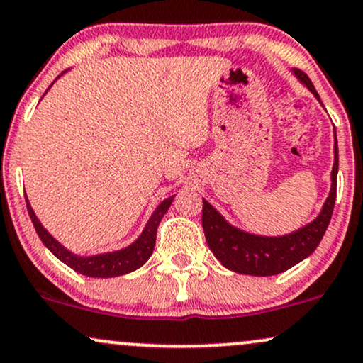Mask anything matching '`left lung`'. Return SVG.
<instances>
[{
  "instance_id": "obj_1",
  "label": "left lung",
  "mask_w": 363,
  "mask_h": 363,
  "mask_svg": "<svg viewBox=\"0 0 363 363\" xmlns=\"http://www.w3.org/2000/svg\"><path fill=\"white\" fill-rule=\"evenodd\" d=\"M296 74L319 100L316 88L313 86L308 74L302 71H296ZM336 177H338V144L335 140V164L333 172H331L333 183H331L330 197H328L321 214L306 228L280 238H265L242 233L225 223L224 217L203 200L202 228L208 248L225 268L236 272V274L270 277L289 270L304 258H308L325 236L335 208Z\"/></svg>"
}]
</instances>
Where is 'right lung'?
I'll return each instance as SVG.
<instances>
[{
	"instance_id": "add662e5",
	"label": "right lung",
	"mask_w": 363,
	"mask_h": 363,
	"mask_svg": "<svg viewBox=\"0 0 363 363\" xmlns=\"http://www.w3.org/2000/svg\"><path fill=\"white\" fill-rule=\"evenodd\" d=\"M173 197H168L160 206L156 207L155 214L151 216L149 223L144 229L143 234L139 236V240L132 242L130 246H127L125 250L113 251V253H105V255H95V257L81 258L72 255L71 251H67L64 246L59 245L57 241L50 236L49 233L42 228V224L38 223L37 216L33 214L32 207H30L27 197H25V202H27V211L30 219H32L33 228L40 238L42 242L54 253V257H57L62 263H66L67 267H71L72 270L78 272V274H83L86 277H98V279H108V277H118L125 275L129 272L138 270L139 267H143L144 263L147 262L149 257L152 255V250H155L156 245V233L157 225H160L161 219L166 214L169 206H172Z\"/></svg>"
}]
</instances>
